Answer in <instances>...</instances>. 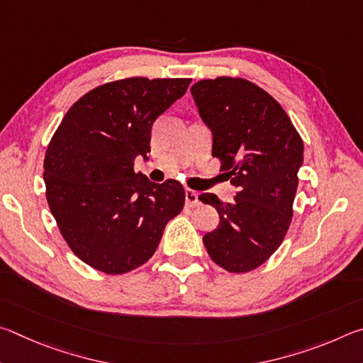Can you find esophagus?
I'll list each match as a JSON object with an SVG mask.
<instances>
[{
    "label": "esophagus",
    "mask_w": 363,
    "mask_h": 363,
    "mask_svg": "<svg viewBox=\"0 0 363 363\" xmlns=\"http://www.w3.org/2000/svg\"><path fill=\"white\" fill-rule=\"evenodd\" d=\"M185 201H186V206H188V207L198 206V204H199L198 193L193 191V189H186V191H185Z\"/></svg>",
    "instance_id": "34e87169"
}]
</instances>
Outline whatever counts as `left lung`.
Instances as JSON below:
<instances>
[{
  "label": "left lung",
  "mask_w": 363,
  "mask_h": 363,
  "mask_svg": "<svg viewBox=\"0 0 363 363\" xmlns=\"http://www.w3.org/2000/svg\"><path fill=\"white\" fill-rule=\"evenodd\" d=\"M191 94L212 130V156L238 188L233 204L211 193L199 196L220 215L217 230L202 240L221 268L249 272L279 249L289 231L303 140L279 101L244 78L202 79Z\"/></svg>",
  "instance_id": "8db88e82"
}]
</instances>
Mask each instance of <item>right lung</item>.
Segmentation results:
<instances>
[{
    "label": "right lung",
    "mask_w": 363,
    "mask_h": 363,
    "mask_svg": "<svg viewBox=\"0 0 363 363\" xmlns=\"http://www.w3.org/2000/svg\"><path fill=\"white\" fill-rule=\"evenodd\" d=\"M189 82L142 76L106 82L73 104L50 138L48 204L69 249L91 268L124 274L142 266L185 206L182 183H152L133 161L150 152L152 123Z\"/></svg>",
    "instance_id": "obj_1"
}]
</instances>
